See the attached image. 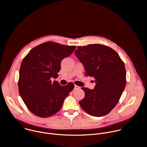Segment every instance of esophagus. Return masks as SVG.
Listing matches in <instances>:
<instances>
[{"mask_svg":"<svg viewBox=\"0 0 147 147\" xmlns=\"http://www.w3.org/2000/svg\"><path fill=\"white\" fill-rule=\"evenodd\" d=\"M80 87H79V86H77V85H75L74 86V90H78V89H80Z\"/></svg>","mask_w":147,"mask_h":147,"instance_id":"esophagus-1","label":"esophagus"}]
</instances>
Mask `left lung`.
Here are the masks:
<instances>
[{
	"label": "left lung",
	"instance_id": "left-lung-1",
	"mask_svg": "<svg viewBox=\"0 0 147 147\" xmlns=\"http://www.w3.org/2000/svg\"><path fill=\"white\" fill-rule=\"evenodd\" d=\"M77 57L85 67L86 76L93 77V90L82 87L85 96L79 102L89 115L100 117L108 114L119 101L126 84L124 62L113 49L101 44L77 47Z\"/></svg>",
	"mask_w": 147,
	"mask_h": 147
}]
</instances>
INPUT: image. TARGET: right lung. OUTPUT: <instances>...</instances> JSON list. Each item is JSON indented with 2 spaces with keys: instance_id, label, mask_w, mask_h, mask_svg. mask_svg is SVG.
<instances>
[{
  "instance_id": "add662e5",
  "label": "right lung",
  "mask_w": 147,
  "mask_h": 147,
  "mask_svg": "<svg viewBox=\"0 0 147 147\" xmlns=\"http://www.w3.org/2000/svg\"><path fill=\"white\" fill-rule=\"evenodd\" d=\"M76 48L46 42L32 48L23 59L18 91L27 108L36 116L45 118L56 113L74 88L71 82L61 86L51 79L59 76L61 60L71 55Z\"/></svg>"
}]
</instances>
